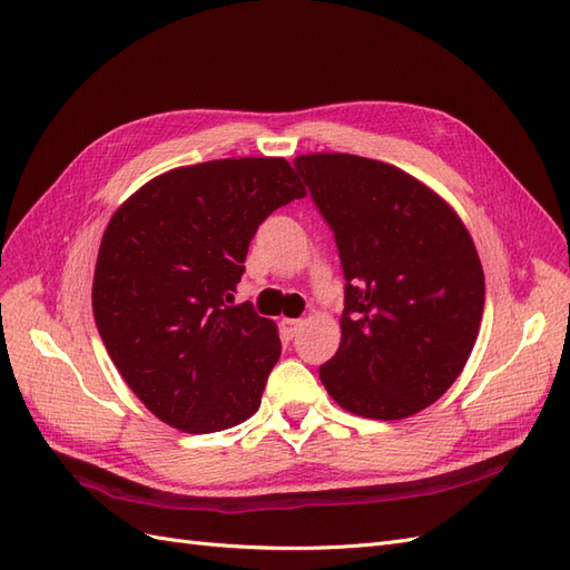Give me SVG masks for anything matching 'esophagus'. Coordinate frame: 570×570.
Segmentation results:
<instances>
[{"label":"esophagus","mask_w":570,"mask_h":570,"mask_svg":"<svg viewBox=\"0 0 570 570\" xmlns=\"http://www.w3.org/2000/svg\"><path fill=\"white\" fill-rule=\"evenodd\" d=\"M281 325H283V333H285V337L287 340H292V337H297V333L302 331V321L299 318H283L281 321Z\"/></svg>","instance_id":"obj_1"}]
</instances>
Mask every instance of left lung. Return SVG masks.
<instances>
[{
	"label": "left lung",
	"instance_id": "obj_1",
	"mask_svg": "<svg viewBox=\"0 0 570 570\" xmlns=\"http://www.w3.org/2000/svg\"><path fill=\"white\" fill-rule=\"evenodd\" d=\"M297 174L335 233L342 340L318 368L356 416L396 421L438 402L478 340L485 275L456 212L428 185L356 154H302Z\"/></svg>",
	"mask_w": 570,
	"mask_h": 570
}]
</instances>
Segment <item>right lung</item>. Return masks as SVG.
<instances>
[{
    "label": "right lung",
    "mask_w": 570,
    "mask_h": 570,
    "mask_svg": "<svg viewBox=\"0 0 570 570\" xmlns=\"http://www.w3.org/2000/svg\"><path fill=\"white\" fill-rule=\"evenodd\" d=\"M281 157L180 166L118 206L101 237L92 312L128 387L183 433L254 416L281 358L278 327L233 292L256 228L304 197Z\"/></svg>",
    "instance_id": "1"
}]
</instances>
